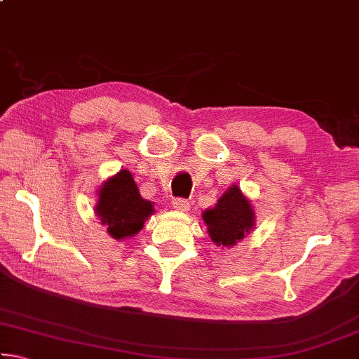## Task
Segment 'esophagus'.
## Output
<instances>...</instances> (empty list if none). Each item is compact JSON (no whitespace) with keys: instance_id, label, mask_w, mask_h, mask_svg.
<instances>
[{"instance_id":"1","label":"esophagus","mask_w":359,"mask_h":359,"mask_svg":"<svg viewBox=\"0 0 359 359\" xmlns=\"http://www.w3.org/2000/svg\"><path fill=\"white\" fill-rule=\"evenodd\" d=\"M172 208L180 210V212H187V210H190V203H188L184 198H174Z\"/></svg>"}]
</instances>
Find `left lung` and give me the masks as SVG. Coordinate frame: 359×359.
<instances>
[{
	"label": "left lung",
	"mask_w": 359,
	"mask_h": 359,
	"mask_svg": "<svg viewBox=\"0 0 359 359\" xmlns=\"http://www.w3.org/2000/svg\"><path fill=\"white\" fill-rule=\"evenodd\" d=\"M210 239L218 247H233L255 226L252 203L238 185L229 187L212 209L203 212Z\"/></svg>",
	"instance_id": "left-lung-1"
}]
</instances>
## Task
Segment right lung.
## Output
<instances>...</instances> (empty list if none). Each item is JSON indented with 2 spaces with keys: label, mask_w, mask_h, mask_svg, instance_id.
<instances>
[{
  "label": "right lung",
  "mask_w": 359,
  "mask_h": 359,
  "mask_svg": "<svg viewBox=\"0 0 359 359\" xmlns=\"http://www.w3.org/2000/svg\"><path fill=\"white\" fill-rule=\"evenodd\" d=\"M95 212L107 233L120 241L136 236L155 209L154 203L139 194L131 172L121 169L100 187Z\"/></svg>",
  "instance_id": "1"
}]
</instances>
